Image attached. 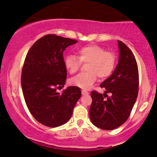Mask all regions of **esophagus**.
Wrapping results in <instances>:
<instances>
[{
  "label": "esophagus",
  "mask_w": 157,
  "mask_h": 157,
  "mask_svg": "<svg viewBox=\"0 0 157 157\" xmlns=\"http://www.w3.org/2000/svg\"><path fill=\"white\" fill-rule=\"evenodd\" d=\"M82 95H89V92H86V91H85V90H82Z\"/></svg>",
  "instance_id": "esophagus-1"
}]
</instances>
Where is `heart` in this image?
Returning a JSON list of instances; mask_svg holds the SVG:
<instances>
[{"label": "heart", "mask_w": 157, "mask_h": 157, "mask_svg": "<svg viewBox=\"0 0 157 157\" xmlns=\"http://www.w3.org/2000/svg\"><path fill=\"white\" fill-rule=\"evenodd\" d=\"M78 56L69 55L65 58V65L67 71L73 74L77 71L83 63H88L86 74H80L72 77L69 83L82 90H89L100 79L108 77L115 68L117 58L114 53L105 51L103 47L95 44L84 46L78 50Z\"/></svg>", "instance_id": "b5f03b06"}]
</instances>
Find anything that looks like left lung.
Masks as SVG:
<instances>
[{
	"mask_svg": "<svg viewBox=\"0 0 157 157\" xmlns=\"http://www.w3.org/2000/svg\"><path fill=\"white\" fill-rule=\"evenodd\" d=\"M119 59L113 74L101 84L105 89L104 95L95 91L90 117L94 126L112 130L123 125L129 117L138 92V69L135 58L124 43L118 40ZM107 93L112 96L108 97ZM107 97L105 100L104 98Z\"/></svg>",
	"mask_w": 157,
	"mask_h": 157,
	"instance_id": "left-lung-1",
	"label": "left lung"
}]
</instances>
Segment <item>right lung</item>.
I'll list each match as a JSON object with an SVG mask.
<instances>
[{"mask_svg":"<svg viewBox=\"0 0 157 157\" xmlns=\"http://www.w3.org/2000/svg\"><path fill=\"white\" fill-rule=\"evenodd\" d=\"M77 43L47 34L37 40L26 56L21 80L23 95L32 116L44 126L54 128L67 123L81 96L77 86H68L62 94L56 91L67 77L64 51Z\"/></svg>","mask_w":157,"mask_h":157,"instance_id":"right-lung-1","label":"right lung"}]
</instances>
